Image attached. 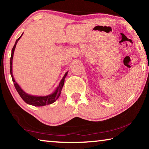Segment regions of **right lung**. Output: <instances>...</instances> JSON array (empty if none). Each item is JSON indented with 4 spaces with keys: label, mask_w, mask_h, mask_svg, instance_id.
Wrapping results in <instances>:
<instances>
[{
    "label": "right lung",
    "mask_w": 149,
    "mask_h": 149,
    "mask_svg": "<svg viewBox=\"0 0 149 149\" xmlns=\"http://www.w3.org/2000/svg\"><path fill=\"white\" fill-rule=\"evenodd\" d=\"M22 35L16 40V42H15L14 46L13 47V48H12V54H11V57H10V74L12 76V81L14 82V87H15V88H16V91H17V93H18V94L19 95L20 97H21L22 99H23L26 103H27V104L35 106V107H42V106L52 104V103H53L56 101V100L58 99V97H60V93H61L62 89L63 87V85H64V79H65V76L67 75L68 72L65 73L64 76L63 77L62 79L61 80V81H60L58 87L56 90L51 95L46 96V97H35V96L30 95H28V94H27V93H25L24 91L21 89V87H20L19 85H17V83L15 81L14 77H13V75H12V59H13L14 52L15 48H16L17 42L19 41V39L21 38Z\"/></svg>",
    "instance_id": "1"
}]
</instances>
